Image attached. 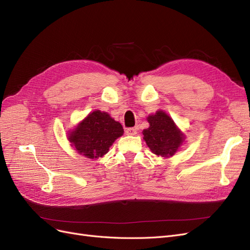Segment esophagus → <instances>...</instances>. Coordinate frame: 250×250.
I'll use <instances>...</instances> for the list:
<instances>
[{
    "label": "esophagus",
    "instance_id": "obj_1",
    "mask_svg": "<svg viewBox=\"0 0 250 250\" xmlns=\"http://www.w3.org/2000/svg\"><path fill=\"white\" fill-rule=\"evenodd\" d=\"M125 133H126V135L134 136V135L137 134V128H135V127H128V128H126V130H125Z\"/></svg>",
    "mask_w": 250,
    "mask_h": 250
}]
</instances>
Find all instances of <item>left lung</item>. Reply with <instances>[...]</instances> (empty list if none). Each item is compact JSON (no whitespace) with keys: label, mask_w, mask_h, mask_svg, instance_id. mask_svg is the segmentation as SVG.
I'll use <instances>...</instances> for the list:
<instances>
[{"label":"left lung","mask_w":250,"mask_h":250,"mask_svg":"<svg viewBox=\"0 0 250 250\" xmlns=\"http://www.w3.org/2000/svg\"><path fill=\"white\" fill-rule=\"evenodd\" d=\"M149 127L143 130V139L152 154L164 158L175 154L185 140V135L175 125L172 118L164 111L147 117Z\"/></svg>","instance_id":"8db88e82"}]
</instances>
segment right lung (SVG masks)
<instances>
[{
    "label": "right lung",
    "instance_id": "obj_1",
    "mask_svg": "<svg viewBox=\"0 0 250 250\" xmlns=\"http://www.w3.org/2000/svg\"><path fill=\"white\" fill-rule=\"evenodd\" d=\"M123 134L122 125L106 112L95 110L68 134L67 138L79 154L98 159L106 155L109 147Z\"/></svg>",
    "mask_w": 250,
    "mask_h": 250
}]
</instances>
